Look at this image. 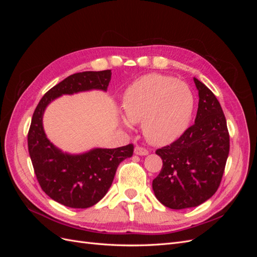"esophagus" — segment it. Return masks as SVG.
<instances>
[{"mask_svg": "<svg viewBox=\"0 0 257 257\" xmlns=\"http://www.w3.org/2000/svg\"><path fill=\"white\" fill-rule=\"evenodd\" d=\"M134 153L136 155H147L148 153H149V151H148L146 148H144V147L136 146L135 149H134Z\"/></svg>", "mask_w": 257, "mask_h": 257, "instance_id": "1", "label": "esophagus"}]
</instances>
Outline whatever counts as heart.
Wrapping results in <instances>:
<instances>
[{
    "mask_svg": "<svg viewBox=\"0 0 257 257\" xmlns=\"http://www.w3.org/2000/svg\"><path fill=\"white\" fill-rule=\"evenodd\" d=\"M125 116L122 124L132 128L143 122L146 138L153 145L173 143L188 128L193 110L194 95L190 87L174 77L148 74L131 83L123 94Z\"/></svg>",
    "mask_w": 257,
    "mask_h": 257,
    "instance_id": "heart-1",
    "label": "heart"
}]
</instances>
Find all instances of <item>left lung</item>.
Instances as JSON below:
<instances>
[{"label": "left lung", "instance_id": "8db88e82", "mask_svg": "<svg viewBox=\"0 0 257 257\" xmlns=\"http://www.w3.org/2000/svg\"><path fill=\"white\" fill-rule=\"evenodd\" d=\"M198 91L195 123L172 145L157 150L163 167L152 182L154 195L170 209L205 203L221 183L229 152L226 119L215 95L194 78Z\"/></svg>", "mask_w": 257, "mask_h": 257}]
</instances>
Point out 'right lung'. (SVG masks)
Here are the masks:
<instances>
[{
  "label": "right lung",
  "instance_id": "add662e5",
  "mask_svg": "<svg viewBox=\"0 0 257 257\" xmlns=\"http://www.w3.org/2000/svg\"><path fill=\"white\" fill-rule=\"evenodd\" d=\"M111 71L82 72L68 76L42 97L35 108L28 134V147L42 190L69 208H89L109 190L119 164L133 155V145L114 149L93 148L78 154L63 152L46 136L43 116L47 106L62 95L100 90L106 92Z\"/></svg>",
  "mask_w": 257,
  "mask_h": 257
}]
</instances>
